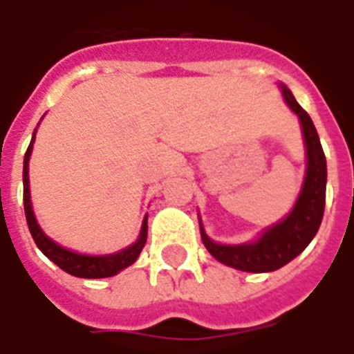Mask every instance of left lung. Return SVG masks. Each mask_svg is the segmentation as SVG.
Wrapping results in <instances>:
<instances>
[{
	"mask_svg": "<svg viewBox=\"0 0 354 354\" xmlns=\"http://www.w3.org/2000/svg\"><path fill=\"white\" fill-rule=\"evenodd\" d=\"M279 88L286 106L299 119L305 146V176L292 210L277 223L267 225L256 239L237 245H225L208 237L199 216L201 239L208 252L223 266L248 273L277 271L304 252L319 231L326 203V157L317 129L292 91L282 83H279Z\"/></svg>",
	"mask_w": 354,
	"mask_h": 354,
	"instance_id": "left-lung-1",
	"label": "left lung"
}]
</instances>
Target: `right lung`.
I'll return each mask as SVG.
<instances>
[{
    "instance_id": "right-lung-1",
    "label": "right lung",
    "mask_w": 354,
    "mask_h": 354,
    "mask_svg": "<svg viewBox=\"0 0 354 354\" xmlns=\"http://www.w3.org/2000/svg\"><path fill=\"white\" fill-rule=\"evenodd\" d=\"M39 127V124H37ZM35 132L32 134V142L26 149L24 155V170H22V184H24V212H26V222L30 227V233L34 237L35 245L41 250L53 263H57L62 271L80 277V279H106V277H113L119 271H123L134 261L138 260L142 248L146 245L147 239V214L142 220V227H140L138 239L129 245L127 248H121L117 252L111 254H81L75 252L72 248L58 245L53 239L41 230V225L37 223V218L34 214V207H32V197H30V157H32V149H34Z\"/></svg>"
}]
</instances>
